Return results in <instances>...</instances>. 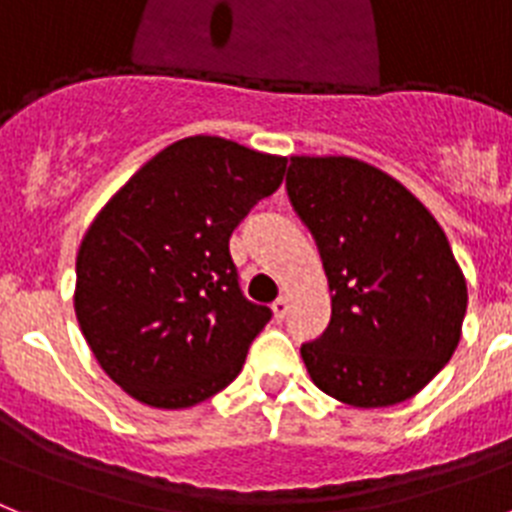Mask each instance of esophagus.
<instances>
[{
    "label": "esophagus",
    "mask_w": 512,
    "mask_h": 512,
    "mask_svg": "<svg viewBox=\"0 0 512 512\" xmlns=\"http://www.w3.org/2000/svg\"><path fill=\"white\" fill-rule=\"evenodd\" d=\"M270 309H273V317L281 322L283 317H286V312H289V299H286V296H278L276 302L270 304Z\"/></svg>",
    "instance_id": "esophagus-1"
}]
</instances>
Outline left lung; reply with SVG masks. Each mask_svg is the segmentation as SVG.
Masks as SVG:
<instances>
[{"label": "left lung", "mask_w": 512, "mask_h": 512, "mask_svg": "<svg viewBox=\"0 0 512 512\" xmlns=\"http://www.w3.org/2000/svg\"><path fill=\"white\" fill-rule=\"evenodd\" d=\"M286 192L333 291L328 328L302 343L312 382L359 409L416 395L450 362L468 304L440 223L401 182L356 158L294 156Z\"/></svg>", "instance_id": "left-lung-1"}]
</instances>
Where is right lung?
<instances>
[{
	"mask_svg": "<svg viewBox=\"0 0 512 512\" xmlns=\"http://www.w3.org/2000/svg\"><path fill=\"white\" fill-rule=\"evenodd\" d=\"M286 158L223 137L163 148L90 223L75 315L103 372L140 403L187 409L242 372L273 317L239 289L231 231L281 187Z\"/></svg>",
	"mask_w": 512,
	"mask_h": 512,
	"instance_id": "add662e5",
	"label": "right lung"
}]
</instances>
